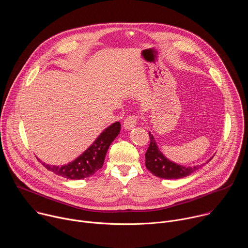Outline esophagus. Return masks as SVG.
Here are the masks:
<instances>
[{
	"instance_id": "34e87169",
	"label": "esophagus",
	"mask_w": 248,
	"mask_h": 248,
	"mask_svg": "<svg viewBox=\"0 0 248 248\" xmlns=\"http://www.w3.org/2000/svg\"><path fill=\"white\" fill-rule=\"evenodd\" d=\"M137 121H138V117L135 115H129L125 118L124 122V127L125 129H131L133 128L136 124H137Z\"/></svg>"
}]
</instances>
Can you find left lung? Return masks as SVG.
I'll return each mask as SVG.
<instances>
[{
  "label": "left lung",
  "mask_w": 248,
  "mask_h": 248,
  "mask_svg": "<svg viewBox=\"0 0 248 248\" xmlns=\"http://www.w3.org/2000/svg\"><path fill=\"white\" fill-rule=\"evenodd\" d=\"M150 144L145 153V165L146 168L158 178L166 180H178L189 175L201 166L195 167H184L168 160L159 150L153 135L149 132ZM212 159V158H211ZM210 159V160H211ZM209 160V161H210Z\"/></svg>",
  "instance_id": "8db88e82"
}]
</instances>
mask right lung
Returning <instances> with one entry per match:
<instances>
[{"instance_id": "1", "label": "right lung", "mask_w": 248, "mask_h": 248, "mask_svg": "<svg viewBox=\"0 0 248 248\" xmlns=\"http://www.w3.org/2000/svg\"><path fill=\"white\" fill-rule=\"evenodd\" d=\"M120 130L121 124L119 122L114 123L99 135L93 144L83 154L67 165L59 167L42 164L48 170L65 179L81 180L88 178L102 168L106 153L110 144L120 133Z\"/></svg>"}]
</instances>
